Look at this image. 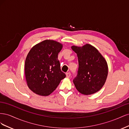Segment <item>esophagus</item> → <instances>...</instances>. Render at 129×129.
I'll list each match as a JSON object with an SVG mask.
<instances>
[{
	"label": "esophagus",
	"instance_id": "esophagus-1",
	"mask_svg": "<svg viewBox=\"0 0 129 129\" xmlns=\"http://www.w3.org/2000/svg\"><path fill=\"white\" fill-rule=\"evenodd\" d=\"M66 77H68V78H69L70 76H71V73H66Z\"/></svg>",
	"mask_w": 129,
	"mask_h": 129
}]
</instances>
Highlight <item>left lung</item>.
I'll return each mask as SVG.
<instances>
[{
    "label": "left lung",
    "mask_w": 129,
    "mask_h": 129,
    "mask_svg": "<svg viewBox=\"0 0 129 129\" xmlns=\"http://www.w3.org/2000/svg\"><path fill=\"white\" fill-rule=\"evenodd\" d=\"M79 61V70L73 83L78 91L84 95L99 91L106 81L108 74L107 61L95 47L87 44L72 46Z\"/></svg>",
    "instance_id": "1"
}]
</instances>
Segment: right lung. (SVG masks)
<instances>
[{"label":"right lung","instance_id":"1","mask_svg":"<svg viewBox=\"0 0 129 129\" xmlns=\"http://www.w3.org/2000/svg\"><path fill=\"white\" fill-rule=\"evenodd\" d=\"M63 45L53 40H45L30 49L26 58L25 74L27 85L37 95L47 96L66 77L61 72L58 54Z\"/></svg>","mask_w":129,"mask_h":129}]
</instances>
